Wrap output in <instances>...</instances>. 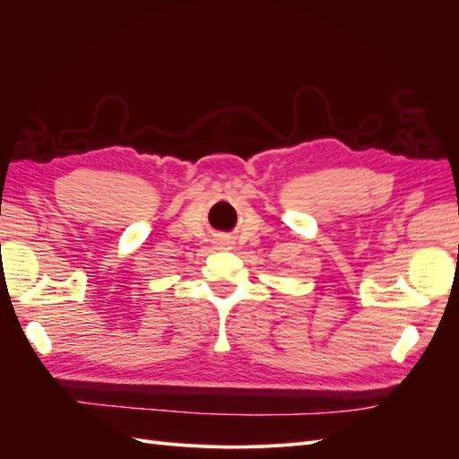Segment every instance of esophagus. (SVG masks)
Segmentation results:
<instances>
[{
    "instance_id": "1",
    "label": "esophagus",
    "mask_w": 459,
    "mask_h": 459,
    "mask_svg": "<svg viewBox=\"0 0 459 459\" xmlns=\"http://www.w3.org/2000/svg\"><path fill=\"white\" fill-rule=\"evenodd\" d=\"M218 245H220L221 248H230V245H231V243H230V241H224V239H221V241H218Z\"/></svg>"
}]
</instances>
